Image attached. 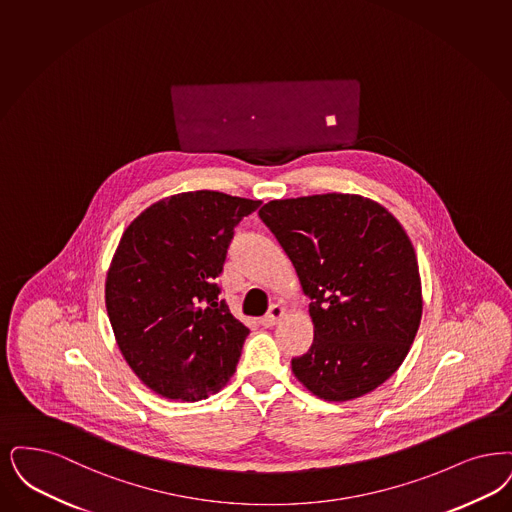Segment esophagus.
<instances>
[{"label": "esophagus", "instance_id": "obj_1", "mask_svg": "<svg viewBox=\"0 0 512 512\" xmlns=\"http://www.w3.org/2000/svg\"><path fill=\"white\" fill-rule=\"evenodd\" d=\"M284 316H286V307H282V305H272L270 310H268V314H265V316L261 318V326L272 328V326H276Z\"/></svg>", "mask_w": 512, "mask_h": 512}]
</instances>
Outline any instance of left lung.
Segmentation results:
<instances>
[{
	"label": "left lung",
	"instance_id": "left-lung-1",
	"mask_svg": "<svg viewBox=\"0 0 512 512\" xmlns=\"http://www.w3.org/2000/svg\"><path fill=\"white\" fill-rule=\"evenodd\" d=\"M259 215L312 299L314 341L291 360L295 379L326 402L383 385L408 356L423 316L404 226L379 202L341 192L272 200Z\"/></svg>",
	"mask_w": 512,
	"mask_h": 512
}]
</instances>
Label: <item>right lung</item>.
I'll use <instances>...</instances> for the list:
<instances>
[{"label":"right lung","mask_w":512,"mask_h":512,"mask_svg":"<svg viewBox=\"0 0 512 512\" xmlns=\"http://www.w3.org/2000/svg\"><path fill=\"white\" fill-rule=\"evenodd\" d=\"M259 204L181 192L123 230L106 272V312L127 366L167 400H205L236 371L249 329L219 303L215 280L234 226Z\"/></svg>","instance_id":"right-lung-1"}]
</instances>
